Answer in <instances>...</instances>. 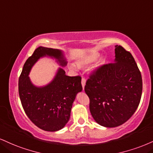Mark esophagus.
I'll list each match as a JSON object with an SVG mask.
<instances>
[{"instance_id":"1","label":"esophagus","mask_w":153,"mask_h":153,"mask_svg":"<svg viewBox=\"0 0 153 153\" xmlns=\"http://www.w3.org/2000/svg\"><path fill=\"white\" fill-rule=\"evenodd\" d=\"M81 84H82V88H83V90H84L85 85V78H82V80H81Z\"/></svg>"}]
</instances>
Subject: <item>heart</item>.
I'll return each mask as SVG.
<instances>
[{
    "instance_id": "heart-1",
    "label": "heart",
    "mask_w": 153,
    "mask_h": 153,
    "mask_svg": "<svg viewBox=\"0 0 153 153\" xmlns=\"http://www.w3.org/2000/svg\"><path fill=\"white\" fill-rule=\"evenodd\" d=\"M100 57V53L97 51H93V52L88 53V54L85 55V56L82 57L76 61V65L78 67H84V66H87L91 65V64L93 63L95 61L98 60V58ZM103 64V62H100L98 64V65H101ZM70 68L71 70H77L76 66L75 65H71Z\"/></svg>"
}]
</instances>
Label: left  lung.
<instances>
[{
    "instance_id": "8db88e82",
    "label": "left lung",
    "mask_w": 153,
    "mask_h": 153,
    "mask_svg": "<svg viewBox=\"0 0 153 153\" xmlns=\"http://www.w3.org/2000/svg\"><path fill=\"white\" fill-rule=\"evenodd\" d=\"M113 63L99 68L86 82L90 111L95 122L115 128L128 120L140 101L143 80L131 53L115 46Z\"/></svg>"
}]
</instances>
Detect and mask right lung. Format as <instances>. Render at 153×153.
Returning a JSON list of instances; mask_svg holds the SVG:
<instances>
[{"mask_svg":"<svg viewBox=\"0 0 153 153\" xmlns=\"http://www.w3.org/2000/svg\"><path fill=\"white\" fill-rule=\"evenodd\" d=\"M43 56L55 59L62 67L68 63L61 50L38 47L24 64L18 80V92L22 106L29 119L40 129L55 132L63 128L68 122L73 102L82 90L81 78L68 76L60 67L48 84L35 86L29 74L32 66Z\"/></svg>","mask_w":153,"mask_h":153,"instance_id":"add662e5","label":"right lung"}]
</instances>
